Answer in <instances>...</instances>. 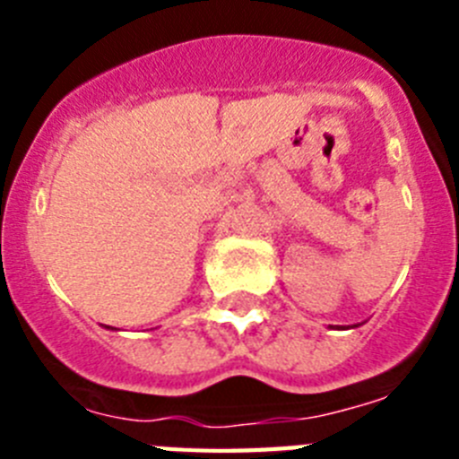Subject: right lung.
Returning a JSON list of instances; mask_svg holds the SVG:
<instances>
[{"label":"right lung","instance_id":"1","mask_svg":"<svg viewBox=\"0 0 459 459\" xmlns=\"http://www.w3.org/2000/svg\"><path fill=\"white\" fill-rule=\"evenodd\" d=\"M105 328H112V326H105ZM112 331H117V328H112Z\"/></svg>","mask_w":459,"mask_h":459}]
</instances>
